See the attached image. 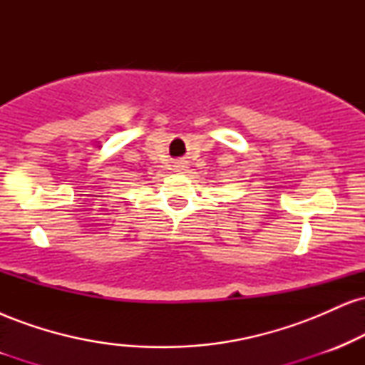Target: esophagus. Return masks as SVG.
Returning a JSON list of instances; mask_svg holds the SVG:
<instances>
[{"mask_svg":"<svg viewBox=\"0 0 365 365\" xmlns=\"http://www.w3.org/2000/svg\"><path fill=\"white\" fill-rule=\"evenodd\" d=\"M185 168H187L185 165H177V166H175V170H177V171H183Z\"/></svg>","mask_w":365,"mask_h":365,"instance_id":"obj_1","label":"esophagus"}]
</instances>
